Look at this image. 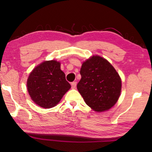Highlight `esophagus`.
Segmentation results:
<instances>
[{"label":"esophagus","instance_id":"obj_1","mask_svg":"<svg viewBox=\"0 0 152 152\" xmlns=\"http://www.w3.org/2000/svg\"><path fill=\"white\" fill-rule=\"evenodd\" d=\"M76 84H77L76 82H72V83H71L72 88H76Z\"/></svg>","mask_w":152,"mask_h":152}]
</instances>
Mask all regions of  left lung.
<instances>
[{"instance_id":"1","label":"left lung","mask_w":152,"mask_h":152,"mask_svg":"<svg viewBox=\"0 0 152 152\" xmlns=\"http://www.w3.org/2000/svg\"><path fill=\"white\" fill-rule=\"evenodd\" d=\"M80 75L77 88L91 109L102 112L116 103L121 90V80L107 60L92 56L82 64Z\"/></svg>"}]
</instances>
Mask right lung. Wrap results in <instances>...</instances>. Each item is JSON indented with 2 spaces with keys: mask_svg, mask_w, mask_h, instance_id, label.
Here are the masks:
<instances>
[{
  "mask_svg": "<svg viewBox=\"0 0 152 152\" xmlns=\"http://www.w3.org/2000/svg\"><path fill=\"white\" fill-rule=\"evenodd\" d=\"M70 87L61 70L60 63L55 60L44 61L36 67L27 80L31 99L45 109L56 106Z\"/></svg>",
  "mask_w": 152,
  "mask_h": 152,
  "instance_id": "right-lung-1",
  "label": "right lung"
}]
</instances>
